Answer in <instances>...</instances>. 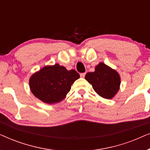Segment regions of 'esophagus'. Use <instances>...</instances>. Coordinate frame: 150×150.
Wrapping results in <instances>:
<instances>
[{
  "label": "esophagus",
  "instance_id": "1",
  "mask_svg": "<svg viewBox=\"0 0 150 150\" xmlns=\"http://www.w3.org/2000/svg\"><path fill=\"white\" fill-rule=\"evenodd\" d=\"M85 74H86V73H81V74H80V76H81V77L84 78L85 76Z\"/></svg>",
  "mask_w": 150,
  "mask_h": 150
}]
</instances>
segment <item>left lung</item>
I'll return each instance as SVG.
<instances>
[{"label": "left lung", "mask_w": 150, "mask_h": 150, "mask_svg": "<svg viewBox=\"0 0 150 150\" xmlns=\"http://www.w3.org/2000/svg\"><path fill=\"white\" fill-rule=\"evenodd\" d=\"M85 79L91 84L98 95L106 99H111L118 91L120 85L118 73L103 63L96 67L95 71L87 73Z\"/></svg>", "instance_id": "8db88e82"}]
</instances>
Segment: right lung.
Listing matches in <instances>:
<instances>
[{"label": "right lung", "mask_w": 150, "mask_h": 150, "mask_svg": "<svg viewBox=\"0 0 150 150\" xmlns=\"http://www.w3.org/2000/svg\"><path fill=\"white\" fill-rule=\"evenodd\" d=\"M79 77L74 69L68 71L59 64L45 66L30 77V91L45 103H57L64 99L71 85Z\"/></svg>", "instance_id": "obj_1"}]
</instances>
